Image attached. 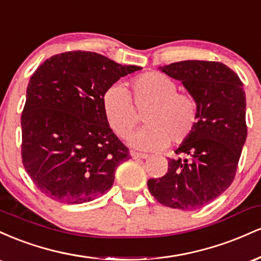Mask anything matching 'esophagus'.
<instances>
[{
    "label": "esophagus",
    "mask_w": 261,
    "mask_h": 261,
    "mask_svg": "<svg viewBox=\"0 0 261 261\" xmlns=\"http://www.w3.org/2000/svg\"><path fill=\"white\" fill-rule=\"evenodd\" d=\"M130 154L134 160H146V158H148V154L140 153V152H135V151H131Z\"/></svg>",
    "instance_id": "esophagus-1"
}]
</instances>
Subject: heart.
<instances>
[{
    "mask_svg": "<svg viewBox=\"0 0 261 261\" xmlns=\"http://www.w3.org/2000/svg\"><path fill=\"white\" fill-rule=\"evenodd\" d=\"M134 102L139 110L149 107L143 120L147 125L130 137L128 142L139 149H161L168 142L180 145L193 134L199 120L197 101L166 74L147 72L131 83ZM103 112L112 130L127 137L139 122V115L127 89L120 83L107 88L101 98Z\"/></svg>",
    "mask_w": 261,
    "mask_h": 261,
    "instance_id": "1",
    "label": "heart"
}]
</instances>
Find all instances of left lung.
<instances>
[{"label": "left lung", "instance_id": "obj_1", "mask_svg": "<svg viewBox=\"0 0 261 261\" xmlns=\"http://www.w3.org/2000/svg\"><path fill=\"white\" fill-rule=\"evenodd\" d=\"M162 72L180 81L197 101L193 134L168 158L162 178L147 181L151 195L172 208L193 211L217 199L234 179L247 139L245 93L238 74L215 61L174 62Z\"/></svg>", "mask_w": 261, "mask_h": 261}]
</instances>
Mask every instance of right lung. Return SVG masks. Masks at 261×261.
I'll return each instance as SVG.
<instances>
[{
    "label": "right lung",
    "mask_w": 261,
    "mask_h": 261,
    "mask_svg": "<svg viewBox=\"0 0 261 261\" xmlns=\"http://www.w3.org/2000/svg\"><path fill=\"white\" fill-rule=\"evenodd\" d=\"M97 53L54 55L37 68L23 109V166L45 196L62 203L89 202L113 187L130 158L103 112L107 88L140 71Z\"/></svg>",
    "instance_id": "right-lung-1"
}]
</instances>
